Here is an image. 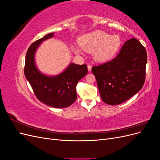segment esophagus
Returning <instances> with one entry per match:
<instances>
[{"instance_id": "34e87169", "label": "esophagus", "mask_w": 160, "mask_h": 160, "mask_svg": "<svg viewBox=\"0 0 160 160\" xmlns=\"http://www.w3.org/2000/svg\"><path fill=\"white\" fill-rule=\"evenodd\" d=\"M91 65H88V71L90 72L91 71Z\"/></svg>"}]
</instances>
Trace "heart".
<instances>
[{"label":"heart","instance_id":"b5f03b06","mask_svg":"<svg viewBox=\"0 0 160 160\" xmlns=\"http://www.w3.org/2000/svg\"><path fill=\"white\" fill-rule=\"evenodd\" d=\"M122 41L118 35H110L101 31H95L86 34L79 38V44L82 49L91 52L94 59L98 62L108 61L114 57L122 46ZM71 50L79 54L81 50L76 46H71Z\"/></svg>","mask_w":160,"mask_h":160}]
</instances>
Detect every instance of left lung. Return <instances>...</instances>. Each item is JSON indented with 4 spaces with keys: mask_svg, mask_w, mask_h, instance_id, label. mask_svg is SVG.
<instances>
[{
    "mask_svg": "<svg viewBox=\"0 0 160 160\" xmlns=\"http://www.w3.org/2000/svg\"><path fill=\"white\" fill-rule=\"evenodd\" d=\"M146 63V49L133 38L124 43L113 59L92 67L103 102L119 105L141 90L145 82Z\"/></svg>",
    "mask_w": 160,
    "mask_h": 160,
    "instance_id": "8db88e82",
    "label": "left lung"
}]
</instances>
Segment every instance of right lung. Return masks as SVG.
<instances>
[{"instance_id": "right-lung-1", "label": "right lung", "mask_w": 160, "mask_h": 160, "mask_svg": "<svg viewBox=\"0 0 160 160\" xmlns=\"http://www.w3.org/2000/svg\"><path fill=\"white\" fill-rule=\"evenodd\" d=\"M53 36L54 32L47 34L29 47L26 54L24 72L38 100L52 108H65L75 101L77 84L87 75L88 70L85 64L71 62L59 75L49 76L42 73L35 64V52L42 41Z\"/></svg>"}]
</instances>
